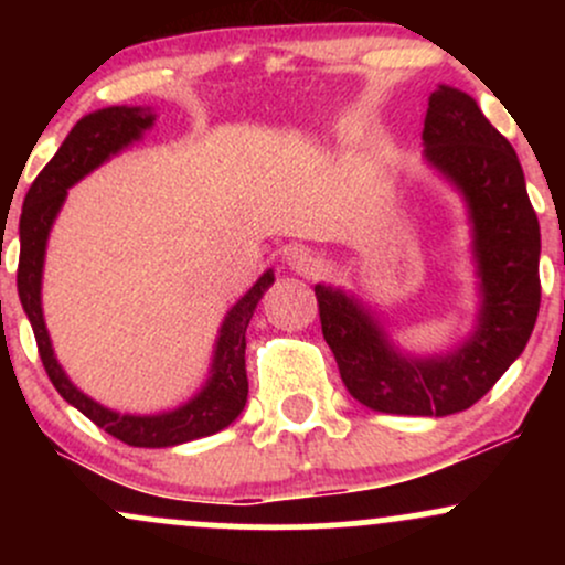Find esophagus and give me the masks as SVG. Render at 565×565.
Returning a JSON list of instances; mask_svg holds the SVG:
<instances>
[{"instance_id":"1","label":"esophagus","mask_w":565,"mask_h":565,"mask_svg":"<svg viewBox=\"0 0 565 565\" xmlns=\"http://www.w3.org/2000/svg\"><path fill=\"white\" fill-rule=\"evenodd\" d=\"M287 265L289 270L300 276H319L321 274V260L308 249V246H291L287 252Z\"/></svg>"}]
</instances>
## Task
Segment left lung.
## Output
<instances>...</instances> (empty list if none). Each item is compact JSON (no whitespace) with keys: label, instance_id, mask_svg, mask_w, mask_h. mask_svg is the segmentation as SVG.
Instances as JSON below:
<instances>
[{"label":"left lung","instance_id":"obj_1","mask_svg":"<svg viewBox=\"0 0 565 565\" xmlns=\"http://www.w3.org/2000/svg\"><path fill=\"white\" fill-rule=\"evenodd\" d=\"M425 161L462 193L472 231L478 308L468 340L412 355L355 295L316 284L321 332L359 404L382 414L446 417L470 408L523 353L540 313V220L521 161L462 89L440 84L427 100Z\"/></svg>","mask_w":565,"mask_h":565}]
</instances>
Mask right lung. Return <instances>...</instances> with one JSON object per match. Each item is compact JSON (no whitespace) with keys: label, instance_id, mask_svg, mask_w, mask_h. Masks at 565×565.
<instances>
[{"label":"right lung","instance_id":"1","mask_svg":"<svg viewBox=\"0 0 565 565\" xmlns=\"http://www.w3.org/2000/svg\"><path fill=\"white\" fill-rule=\"evenodd\" d=\"M153 121H157V114L140 106L100 108V111L87 114L76 121L55 157L39 172V178L25 193L21 212V260H18V297H21L25 316L34 329L39 355H42V364L47 369V377L53 380L55 391L71 406L79 408L84 417L103 427L108 436L125 440L129 446H140V449H164V446L212 436L242 414L246 393H249L244 364L246 327H249L260 297L274 284V270H265L255 281V287L225 313L215 342V355H212L210 377L191 401L172 408V412H114V408L84 395L68 380V374L57 364L42 313V270L50 231H53L57 212L68 196V188L79 183L84 174L97 170L103 161L140 140L142 132L153 127Z\"/></svg>","mask_w":565,"mask_h":565}]
</instances>
